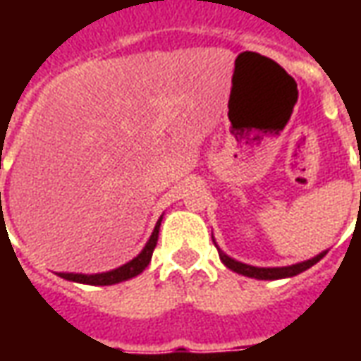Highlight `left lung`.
Listing matches in <instances>:
<instances>
[{"instance_id": "left-lung-1", "label": "left lung", "mask_w": 361, "mask_h": 361, "mask_svg": "<svg viewBox=\"0 0 361 361\" xmlns=\"http://www.w3.org/2000/svg\"><path fill=\"white\" fill-rule=\"evenodd\" d=\"M212 242H214V240H212ZM214 245H216V242H214ZM216 250H219L220 261H222L230 271H234L238 272V274H243V276H250V279H257V280H279V279H290V276H295V274L307 271L310 267L319 263L321 259L325 257V253H326V251H321V253L315 255V257L307 259V261H302V263H295V265L253 267V265H245V263H242V261H235V259H232L230 255H226L224 251L220 250L219 245H216Z\"/></svg>"}]
</instances>
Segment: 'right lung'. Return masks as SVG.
Instances as JSON below:
<instances>
[{"label":"right lung","mask_w":361,"mask_h":361,"mask_svg":"<svg viewBox=\"0 0 361 361\" xmlns=\"http://www.w3.org/2000/svg\"><path fill=\"white\" fill-rule=\"evenodd\" d=\"M160 222H162V216L158 219L157 226L150 234L149 242L145 243V247L141 250V253L133 257L126 265L118 267V269H111V271L106 272H96V274H82V272H58V276L66 280H71V282H79V284H90V286H111V284H118V282H123V280H129L141 274L147 267H149L150 259H152V251L157 247L158 242V230H160Z\"/></svg>","instance_id":"right-lung-1"}]
</instances>
